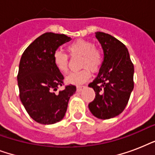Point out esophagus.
<instances>
[{"label": "esophagus", "mask_w": 155, "mask_h": 155, "mask_svg": "<svg viewBox=\"0 0 155 155\" xmlns=\"http://www.w3.org/2000/svg\"><path fill=\"white\" fill-rule=\"evenodd\" d=\"M85 87V86H78L77 88H76V90H77V92H81L84 88Z\"/></svg>", "instance_id": "obj_1"}]
</instances>
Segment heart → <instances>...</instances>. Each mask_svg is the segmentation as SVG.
I'll list each match as a JSON object with an SVG mask.
<instances>
[{
    "instance_id": "b5f03b06",
    "label": "heart",
    "mask_w": 155,
    "mask_h": 155,
    "mask_svg": "<svg viewBox=\"0 0 155 155\" xmlns=\"http://www.w3.org/2000/svg\"><path fill=\"white\" fill-rule=\"evenodd\" d=\"M71 56H80V68L82 70L69 73L66 77V82L70 84L80 85L87 82L91 77V71H97L101 67L104 61L103 52L95 47L90 41L84 39L76 40L67 47ZM55 68L61 73L68 70V57L60 51H55L52 55Z\"/></svg>"
}]
</instances>
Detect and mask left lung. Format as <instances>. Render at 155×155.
<instances>
[{
  "mask_svg": "<svg viewBox=\"0 0 155 155\" xmlns=\"http://www.w3.org/2000/svg\"><path fill=\"white\" fill-rule=\"evenodd\" d=\"M96 38L101 44L104 61L96 79L88 84L96 92L88 108L96 117L105 120L118 116L127 105L134 89V68L122 42L103 32L96 33Z\"/></svg>",
  "mask_w": 155,
  "mask_h": 155,
  "instance_id": "1",
  "label": "left lung"
}]
</instances>
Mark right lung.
Wrapping results in <instances>:
<instances>
[{"instance_id":"add662e5","label":"right lung","mask_w":155,"mask_h":155,"mask_svg":"<svg viewBox=\"0 0 155 155\" xmlns=\"http://www.w3.org/2000/svg\"><path fill=\"white\" fill-rule=\"evenodd\" d=\"M71 39L65 35L45 33L23 52L18 74L20 100L30 117L43 125L60 121L65 116L70 97L76 91L63 84V75L53 63L52 55L58 47Z\"/></svg>"}]
</instances>
